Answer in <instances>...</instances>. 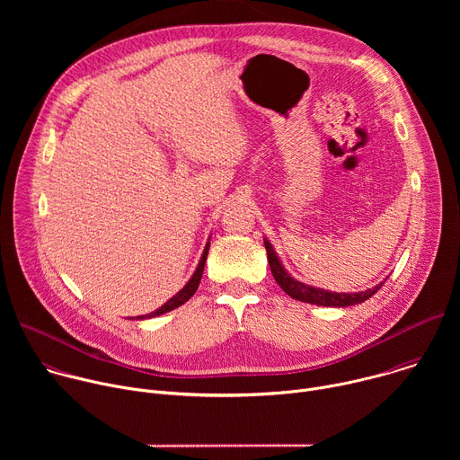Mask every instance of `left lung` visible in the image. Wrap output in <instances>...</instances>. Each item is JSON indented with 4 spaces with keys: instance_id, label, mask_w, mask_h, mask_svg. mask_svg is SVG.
<instances>
[{
    "instance_id": "8db88e82",
    "label": "left lung",
    "mask_w": 460,
    "mask_h": 460,
    "mask_svg": "<svg viewBox=\"0 0 460 460\" xmlns=\"http://www.w3.org/2000/svg\"><path fill=\"white\" fill-rule=\"evenodd\" d=\"M264 245L268 251V261L271 273L277 280V284L295 300L300 302H307V304H316V305H323V307H348V305H355V304H362L364 300L371 298L385 282L376 284L373 289H366L360 293H337V291H325L322 288H314L309 284H304L300 280H296L295 277H291L288 273V270L284 268V264L280 261L275 247L271 245V242L268 238H264Z\"/></svg>"
}]
</instances>
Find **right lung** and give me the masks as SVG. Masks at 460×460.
<instances>
[{"label": "right lung", "instance_id": "add662e5", "mask_svg": "<svg viewBox=\"0 0 460 460\" xmlns=\"http://www.w3.org/2000/svg\"><path fill=\"white\" fill-rule=\"evenodd\" d=\"M209 240H211V238H208V243H206V247H204V252H202V256H200L199 266H196V270H194L192 277L187 280V284H185L174 296H171L162 307H158V309L153 311V313L140 314V316H137V320H146V318H153V316H160V314H164V313H169V311L180 307L181 304H185V302L196 293V289H199V286H200L202 275H204V266H206L208 252H209Z\"/></svg>", "mask_w": 460, "mask_h": 460}]
</instances>
